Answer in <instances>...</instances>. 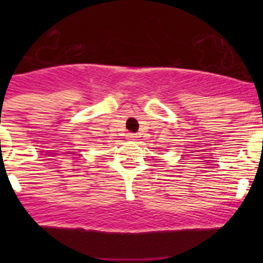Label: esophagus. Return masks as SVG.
Masks as SVG:
<instances>
[{
  "instance_id": "1",
  "label": "esophagus",
  "mask_w": 263,
  "mask_h": 263,
  "mask_svg": "<svg viewBox=\"0 0 263 263\" xmlns=\"http://www.w3.org/2000/svg\"><path fill=\"white\" fill-rule=\"evenodd\" d=\"M128 137H129V139H136L137 136H136V135H134V134H129Z\"/></svg>"
}]
</instances>
